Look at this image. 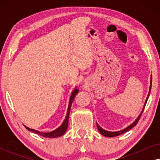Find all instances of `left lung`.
Here are the masks:
<instances>
[{"label":"left lung","mask_w":160,"mask_h":160,"mask_svg":"<svg viewBox=\"0 0 160 160\" xmlns=\"http://www.w3.org/2000/svg\"><path fill=\"white\" fill-rule=\"evenodd\" d=\"M152 76H151V82H150V87H149V92H148V96L147 98H146V101H145V103H144V106H143V110H142L141 113H140V115L138 117V118L136 119H135V121L133 122L130 124V125H129L128 128H126L125 129H124V130H119V131H117V132H110V131H107L106 130H104V129H102V128H100L99 126V124L97 123V127H98V130H99V132H100V134L103 135V136H106V137H116V136H118V135H120L122 134H123V133L128 132V130H130V129H132L133 127H135L136 125L138 122L140 118H141V115H142V113H143V111L144 110V108H145L146 106V102H147V100L148 99V97H149V94H150V92H151V89H152Z\"/></svg>","instance_id":"8db88e82"}]
</instances>
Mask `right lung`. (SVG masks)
<instances>
[{
	"label": "right lung",
	"mask_w": 160,
	"mask_h": 160,
	"mask_svg": "<svg viewBox=\"0 0 160 160\" xmlns=\"http://www.w3.org/2000/svg\"><path fill=\"white\" fill-rule=\"evenodd\" d=\"M78 92V89L75 87V89H73V91L72 92L71 98H70V100H69V104H68V111H67V113H66V117H65V119L63 121L62 124L58 128H57L56 130H54L52 132H40V131L33 130V129H30L28 127L25 126V128L28 130L29 131H31V132L36 133V134H38L41 136H43L44 138H58V137H60L62 136V135H64L65 132H66L68 126V119H69V114H70V111H71V107L72 105V102H73V100L75 98V96L77 95V93Z\"/></svg>",
	"instance_id": "right-lung-1"
}]
</instances>
